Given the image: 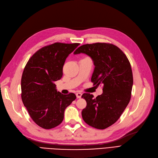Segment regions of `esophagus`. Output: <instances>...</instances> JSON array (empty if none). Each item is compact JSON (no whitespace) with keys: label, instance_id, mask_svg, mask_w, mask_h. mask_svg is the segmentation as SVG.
I'll list each match as a JSON object with an SVG mask.
<instances>
[{"label":"esophagus","instance_id":"esophagus-1","mask_svg":"<svg viewBox=\"0 0 158 158\" xmlns=\"http://www.w3.org/2000/svg\"><path fill=\"white\" fill-rule=\"evenodd\" d=\"M76 97H77V98H81V97H82V94H81L80 92H77L76 94Z\"/></svg>","mask_w":158,"mask_h":158}]
</instances>
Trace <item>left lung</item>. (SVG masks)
<instances>
[{"label": "left lung", "mask_w": 158, "mask_h": 158, "mask_svg": "<svg viewBox=\"0 0 158 158\" xmlns=\"http://www.w3.org/2000/svg\"><path fill=\"white\" fill-rule=\"evenodd\" d=\"M86 54L94 62V85H103V94L96 98L87 93L82 95L87 103L82 116L88 125L105 129L120 118L131 100L133 76L130 62L118 47L106 43L83 45L74 52Z\"/></svg>", "instance_id": "left-lung-1"}]
</instances>
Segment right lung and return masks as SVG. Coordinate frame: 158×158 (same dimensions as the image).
Masks as SVG:
<instances>
[{
	"label": "right lung",
	"mask_w": 158,
	"mask_h": 158,
	"mask_svg": "<svg viewBox=\"0 0 158 158\" xmlns=\"http://www.w3.org/2000/svg\"><path fill=\"white\" fill-rule=\"evenodd\" d=\"M79 44L55 43L42 47L32 55L23 70L21 97L32 120L38 126L51 129L63 121L65 109L76 96L57 92L55 81L63 76L67 56Z\"/></svg>",
	"instance_id": "obj_1"
}]
</instances>
